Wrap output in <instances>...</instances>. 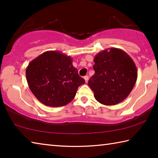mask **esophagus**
<instances>
[{
    "instance_id": "obj_1",
    "label": "esophagus",
    "mask_w": 158,
    "mask_h": 158,
    "mask_svg": "<svg viewBox=\"0 0 158 158\" xmlns=\"http://www.w3.org/2000/svg\"><path fill=\"white\" fill-rule=\"evenodd\" d=\"M84 80H85V83H87L88 81H89V76H85V77H84Z\"/></svg>"
}]
</instances>
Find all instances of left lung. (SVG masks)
<instances>
[{"instance_id": "left-lung-1", "label": "left lung", "mask_w": 158, "mask_h": 158, "mask_svg": "<svg viewBox=\"0 0 158 158\" xmlns=\"http://www.w3.org/2000/svg\"><path fill=\"white\" fill-rule=\"evenodd\" d=\"M94 75L89 85L95 100L105 105H117L126 98L137 79L135 62L127 53L117 48H109L94 58Z\"/></svg>"}]
</instances>
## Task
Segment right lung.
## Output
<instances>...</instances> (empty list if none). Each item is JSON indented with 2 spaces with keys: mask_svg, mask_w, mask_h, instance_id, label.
Segmentation results:
<instances>
[{
  "mask_svg": "<svg viewBox=\"0 0 158 158\" xmlns=\"http://www.w3.org/2000/svg\"><path fill=\"white\" fill-rule=\"evenodd\" d=\"M29 89L44 105L62 106L75 97L85 80L79 75L69 56L47 51L35 58L26 69Z\"/></svg>",
  "mask_w": 158,
  "mask_h": 158,
  "instance_id": "right-lung-1",
  "label": "right lung"
}]
</instances>
